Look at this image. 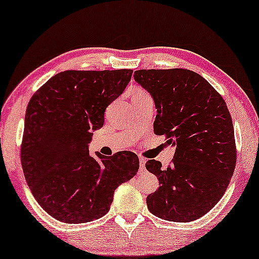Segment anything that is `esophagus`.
I'll use <instances>...</instances> for the list:
<instances>
[{
    "label": "esophagus",
    "mask_w": 259,
    "mask_h": 259,
    "mask_svg": "<svg viewBox=\"0 0 259 259\" xmlns=\"http://www.w3.org/2000/svg\"><path fill=\"white\" fill-rule=\"evenodd\" d=\"M139 160H140V169H143V167H145V163H146V159L145 158H142V157H140L139 158Z\"/></svg>",
    "instance_id": "esophagus-1"
}]
</instances>
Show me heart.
I'll use <instances>...</instances> for the list:
<instances>
[{
    "label": "heart",
    "mask_w": 259,
    "mask_h": 259,
    "mask_svg": "<svg viewBox=\"0 0 259 259\" xmlns=\"http://www.w3.org/2000/svg\"><path fill=\"white\" fill-rule=\"evenodd\" d=\"M141 95H148V94L146 92H143L142 89H136L133 96H141Z\"/></svg>",
    "instance_id": "1"
}]
</instances>
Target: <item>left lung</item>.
<instances>
[{"label": "left lung", "instance_id": "left-lung-1", "mask_svg": "<svg viewBox=\"0 0 259 259\" xmlns=\"http://www.w3.org/2000/svg\"><path fill=\"white\" fill-rule=\"evenodd\" d=\"M134 77L154 99V133L176 146L166 169L154 159L146 163L160 185L147 197L148 210L172 222L200 219L223 197L235 169L234 127L226 101L191 70H139Z\"/></svg>", "mask_w": 259, "mask_h": 259}]
</instances>
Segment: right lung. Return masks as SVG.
<instances>
[{
	"instance_id": "obj_1",
	"label": "right lung",
	"mask_w": 259,
	"mask_h": 259,
	"mask_svg": "<svg viewBox=\"0 0 259 259\" xmlns=\"http://www.w3.org/2000/svg\"><path fill=\"white\" fill-rule=\"evenodd\" d=\"M133 70H67L31 98L25 113L20 160L25 179L47 213L65 223L98 220L110 210L116 188L138 172L130 151L90 157L93 130L132 78Z\"/></svg>"
}]
</instances>
